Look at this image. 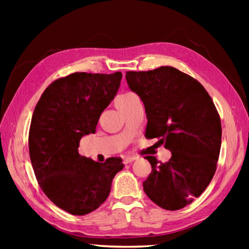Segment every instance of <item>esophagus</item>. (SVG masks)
<instances>
[{"instance_id":"1","label":"esophagus","mask_w":249,"mask_h":249,"mask_svg":"<svg viewBox=\"0 0 249 249\" xmlns=\"http://www.w3.org/2000/svg\"><path fill=\"white\" fill-rule=\"evenodd\" d=\"M135 160H137V157L136 156H127V157H125L124 159V163L127 164V163H131V162H133Z\"/></svg>"}]
</instances>
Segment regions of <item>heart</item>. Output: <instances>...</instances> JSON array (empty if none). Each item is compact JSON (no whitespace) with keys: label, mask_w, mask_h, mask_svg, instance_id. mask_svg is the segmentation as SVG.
I'll return each instance as SVG.
<instances>
[{"label":"heart","mask_w":249,"mask_h":249,"mask_svg":"<svg viewBox=\"0 0 249 249\" xmlns=\"http://www.w3.org/2000/svg\"><path fill=\"white\" fill-rule=\"evenodd\" d=\"M131 94H132V93H124V94H122V95L117 96V99L115 100V105H116V106H118V105H119L120 103L124 102Z\"/></svg>","instance_id":"1"}]
</instances>
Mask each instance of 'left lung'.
I'll use <instances>...</instances> for the list:
<instances>
[{"label":"left lung","mask_w":249,"mask_h":249,"mask_svg":"<svg viewBox=\"0 0 249 249\" xmlns=\"http://www.w3.org/2000/svg\"><path fill=\"white\" fill-rule=\"evenodd\" d=\"M125 78L144 104L145 138H159L171 152L165 163L145 157L152 172L143 189L162 209H182L200 196L215 175L222 134L219 113L197 80L172 66L126 71Z\"/></svg>","instance_id":"1"}]
</instances>
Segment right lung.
<instances>
[{"label": "right lung", "mask_w": 249, "mask_h": 249, "mask_svg": "<svg viewBox=\"0 0 249 249\" xmlns=\"http://www.w3.org/2000/svg\"><path fill=\"white\" fill-rule=\"evenodd\" d=\"M123 73L73 72L50 84L37 103L29 130V153L37 182L58 208L71 215L93 212L107 199L123 159L104 163L79 154L84 135L95 133L114 99Z\"/></svg>", "instance_id": "1"}]
</instances>
